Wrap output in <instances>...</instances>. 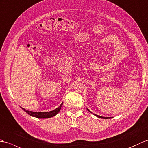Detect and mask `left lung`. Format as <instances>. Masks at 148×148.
<instances>
[{"instance_id":"obj_1","label":"left lung","mask_w":148,"mask_h":148,"mask_svg":"<svg viewBox=\"0 0 148 148\" xmlns=\"http://www.w3.org/2000/svg\"><path fill=\"white\" fill-rule=\"evenodd\" d=\"M87 110H88L89 111V112H90V113H92L90 110H89L88 108H87ZM93 115H95L96 116H97V117H98V118H101V119H106V118H105L104 117V116H99V115H97V114H95V113H93Z\"/></svg>"}]
</instances>
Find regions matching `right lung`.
Instances as JSON below:
<instances>
[{
	"label": "right lung",
	"instance_id": "obj_1",
	"mask_svg": "<svg viewBox=\"0 0 148 148\" xmlns=\"http://www.w3.org/2000/svg\"><path fill=\"white\" fill-rule=\"evenodd\" d=\"M63 105V103H62L60 105L58 106V108L56 109H55L54 110L50 111V112H32V111H29V110H26V109L21 108L24 111L26 112L27 114L32 116H35V117L36 118H39V119H46V118H50L52 117V116H56L57 113L60 112L62 105Z\"/></svg>",
	"mask_w": 148,
	"mask_h": 148
}]
</instances>
